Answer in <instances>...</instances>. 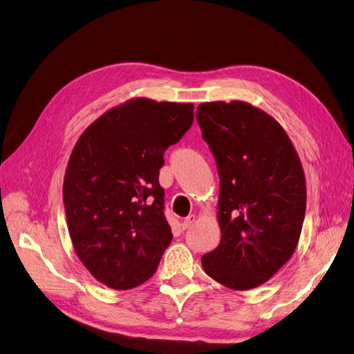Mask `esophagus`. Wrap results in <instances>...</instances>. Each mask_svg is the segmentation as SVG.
<instances>
[{
	"label": "esophagus",
	"mask_w": 354,
	"mask_h": 354,
	"mask_svg": "<svg viewBox=\"0 0 354 354\" xmlns=\"http://www.w3.org/2000/svg\"><path fill=\"white\" fill-rule=\"evenodd\" d=\"M195 220H196V216L195 214H189V216L185 218V221L181 223V227H183V230H186V229H189L192 224L195 223Z\"/></svg>",
	"instance_id": "34e87169"
}]
</instances>
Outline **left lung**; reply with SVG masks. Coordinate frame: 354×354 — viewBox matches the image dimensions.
<instances>
[{"label":"left lung","mask_w":354,"mask_h":354,"mask_svg":"<svg viewBox=\"0 0 354 354\" xmlns=\"http://www.w3.org/2000/svg\"><path fill=\"white\" fill-rule=\"evenodd\" d=\"M220 177L221 241L203 270L236 291L263 285L291 259L306 216L303 165L281 124L234 100L198 106Z\"/></svg>","instance_id":"1"}]
</instances>
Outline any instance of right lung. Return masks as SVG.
I'll return each mask as SVG.
<instances>
[{"mask_svg":"<svg viewBox=\"0 0 354 354\" xmlns=\"http://www.w3.org/2000/svg\"><path fill=\"white\" fill-rule=\"evenodd\" d=\"M192 122V103L133 99L75 145L63 181L68 229L78 259L106 286L131 289L158 269L173 239L159 169Z\"/></svg>","mask_w":354,"mask_h":354,"instance_id":"right-lung-1","label":"right lung"}]
</instances>
